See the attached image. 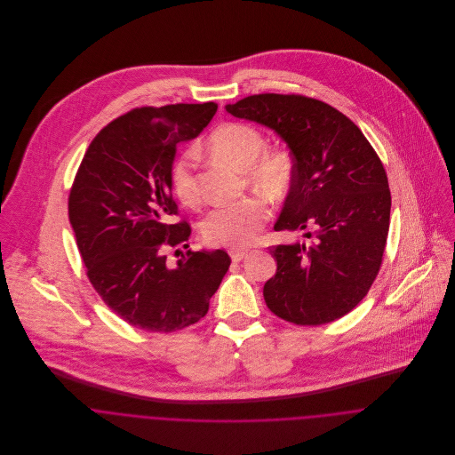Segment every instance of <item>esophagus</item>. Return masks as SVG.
<instances>
[{"mask_svg":"<svg viewBox=\"0 0 455 455\" xmlns=\"http://www.w3.org/2000/svg\"><path fill=\"white\" fill-rule=\"evenodd\" d=\"M229 256H231V259L235 260V262H240V260H243L249 256V252H247V251L231 249V251H229Z\"/></svg>","mask_w":455,"mask_h":455,"instance_id":"esophagus-1","label":"esophagus"}]
</instances>
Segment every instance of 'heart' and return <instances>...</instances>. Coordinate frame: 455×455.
I'll list each match as a JSON object with an SVG mask.
<instances>
[{"mask_svg":"<svg viewBox=\"0 0 455 455\" xmlns=\"http://www.w3.org/2000/svg\"><path fill=\"white\" fill-rule=\"evenodd\" d=\"M208 150L245 170L247 186L269 201L283 199L292 186L294 164L291 156L285 150L266 148L260 131L249 124L228 123L212 131ZM170 182L184 204H197L199 188L193 152H184L173 161ZM266 219L267 208L262 199L243 197L212 208L201 220V236L208 245L240 249L256 240Z\"/></svg>","mask_w":455,"mask_h":455,"instance_id":"1","label":"heart"}]
</instances>
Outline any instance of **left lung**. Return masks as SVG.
I'll use <instances>...</instances> for the list:
<instances>
[{
	"label": "left lung",
	"instance_id": "1",
	"mask_svg": "<svg viewBox=\"0 0 455 455\" xmlns=\"http://www.w3.org/2000/svg\"><path fill=\"white\" fill-rule=\"evenodd\" d=\"M275 131L291 148L294 179L275 231L312 228V245L269 247L276 273L264 301L280 319L321 325L347 315L375 282L389 233L384 164L363 131L324 101L301 94H254L226 105Z\"/></svg>",
	"mask_w": 455,
	"mask_h": 455
}]
</instances>
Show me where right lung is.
Listing matches in <instances>:
<instances>
[{"label": "right lung", "mask_w": 455, "mask_h": 455, "mask_svg": "<svg viewBox=\"0 0 455 455\" xmlns=\"http://www.w3.org/2000/svg\"><path fill=\"white\" fill-rule=\"evenodd\" d=\"M215 112L212 101L131 110L94 136L71 186L68 215L89 282L138 329L196 324L229 269L224 251H188L175 267L166 262V251L191 236L186 220L173 222L177 145L196 138Z\"/></svg>", "instance_id": "1"}]
</instances>
